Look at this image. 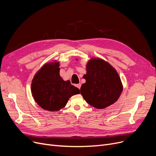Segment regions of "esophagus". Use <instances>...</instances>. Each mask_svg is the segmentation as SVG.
Instances as JSON below:
<instances>
[{
    "label": "esophagus",
    "mask_w": 156,
    "mask_h": 156,
    "mask_svg": "<svg viewBox=\"0 0 156 156\" xmlns=\"http://www.w3.org/2000/svg\"><path fill=\"white\" fill-rule=\"evenodd\" d=\"M81 83H78V84L76 85V87L78 88H79V89H80V88H81Z\"/></svg>",
    "instance_id": "esophagus-1"
}]
</instances>
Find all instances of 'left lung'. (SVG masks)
Returning a JSON list of instances; mask_svg holds the SVG:
<instances>
[{"label":"left lung","instance_id":"left-lung-1","mask_svg":"<svg viewBox=\"0 0 156 156\" xmlns=\"http://www.w3.org/2000/svg\"><path fill=\"white\" fill-rule=\"evenodd\" d=\"M86 80L80 93L85 101L97 109L113 104L119 97L122 86L116 69L101 59H92L87 65Z\"/></svg>","mask_w":156,"mask_h":156}]
</instances>
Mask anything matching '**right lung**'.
<instances>
[{"label":"right lung","instance_id":"1","mask_svg":"<svg viewBox=\"0 0 156 156\" xmlns=\"http://www.w3.org/2000/svg\"><path fill=\"white\" fill-rule=\"evenodd\" d=\"M59 66V62L46 64L37 73L31 83L35 101L41 108L49 111L60 110L71 96L80 94L78 88L60 76Z\"/></svg>","mask_w":156,"mask_h":156}]
</instances>
